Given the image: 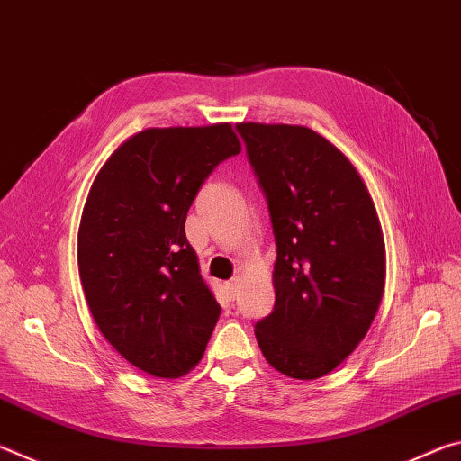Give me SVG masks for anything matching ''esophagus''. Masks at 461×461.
I'll return each instance as SVG.
<instances>
[{"mask_svg":"<svg viewBox=\"0 0 461 461\" xmlns=\"http://www.w3.org/2000/svg\"><path fill=\"white\" fill-rule=\"evenodd\" d=\"M238 286H240V278H231L225 283V293H228V299H236L238 294Z\"/></svg>","mask_w":461,"mask_h":461,"instance_id":"1","label":"esophagus"}]
</instances>
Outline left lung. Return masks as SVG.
<instances>
[{
    "mask_svg": "<svg viewBox=\"0 0 461 461\" xmlns=\"http://www.w3.org/2000/svg\"><path fill=\"white\" fill-rule=\"evenodd\" d=\"M268 201L275 309L254 333L272 368L296 380L330 374L354 352L380 307L386 249L360 173L307 126L238 123Z\"/></svg>",
    "mask_w": 461,
    "mask_h": 461,
    "instance_id": "left-lung-1",
    "label": "left lung"
}]
</instances>
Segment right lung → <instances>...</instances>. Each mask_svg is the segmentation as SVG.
<instances>
[{
    "label": "right lung",
    "mask_w": 461,
    "mask_h": 461,
    "mask_svg": "<svg viewBox=\"0 0 461 461\" xmlns=\"http://www.w3.org/2000/svg\"><path fill=\"white\" fill-rule=\"evenodd\" d=\"M240 152L231 123L148 128L91 185L77 244L85 299L104 338L150 376L193 370L220 319L185 220L205 178Z\"/></svg>",
    "instance_id": "obj_1"
}]
</instances>
